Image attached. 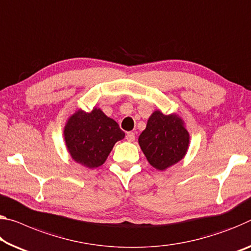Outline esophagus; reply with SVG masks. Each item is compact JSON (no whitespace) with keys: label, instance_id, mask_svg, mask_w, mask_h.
Listing matches in <instances>:
<instances>
[{"label":"esophagus","instance_id":"obj_1","mask_svg":"<svg viewBox=\"0 0 251 251\" xmlns=\"http://www.w3.org/2000/svg\"><path fill=\"white\" fill-rule=\"evenodd\" d=\"M126 140L128 142H134L135 141V134L133 132H128L126 134Z\"/></svg>","mask_w":251,"mask_h":251}]
</instances>
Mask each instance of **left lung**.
<instances>
[{
  "label": "left lung",
  "mask_w": 251,
  "mask_h": 251,
  "mask_svg": "<svg viewBox=\"0 0 251 251\" xmlns=\"http://www.w3.org/2000/svg\"><path fill=\"white\" fill-rule=\"evenodd\" d=\"M138 144L154 169L165 171L184 158L190 146V134L177 114L165 115L156 109L138 137Z\"/></svg>",
  "instance_id": "1"
}]
</instances>
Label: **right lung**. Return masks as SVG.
Listing matches in <instances>:
<instances>
[{
  "instance_id": "right-lung-1",
  "label": "right lung",
  "mask_w": 251,
  "mask_h": 251,
  "mask_svg": "<svg viewBox=\"0 0 251 251\" xmlns=\"http://www.w3.org/2000/svg\"><path fill=\"white\" fill-rule=\"evenodd\" d=\"M124 137L116 121L98 107L89 113L75 110L63 127V140L71 158L88 169L104 164L115 143Z\"/></svg>"
}]
</instances>
